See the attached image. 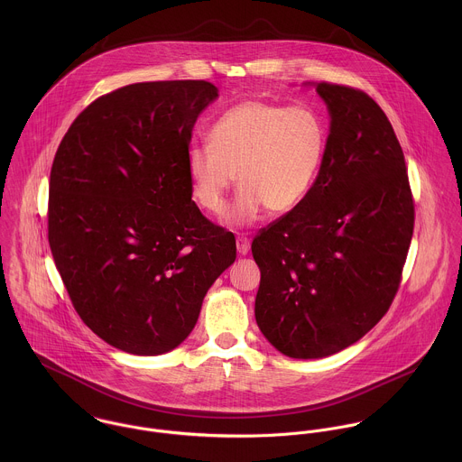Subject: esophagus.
Segmentation results:
<instances>
[{
    "mask_svg": "<svg viewBox=\"0 0 462 462\" xmlns=\"http://www.w3.org/2000/svg\"><path fill=\"white\" fill-rule=\"evenodd\" d=\"M249 247H251V244H249V240H247L245 236H236V251H238L242 256L249 253Z\"/></svg>",
    "mask_w": 462,
    "mask_h": 462,
    "instance_id": "1",
    "label": "esophagus"
}]
</instances>
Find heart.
Instances as JSON below:
<instances>
[{"label":"heart","instance_id":"obj_1","mask_svg":"<svg viewBox=\"0 0 462 462\" xmlns=\"http://www.w3.org/2000/svg\"><path fill=\"white\" fill-rule=\"evenodd\" d=\"M328 149L324 117L308 105L249 99L226 110L209 130V143L187 151L192 196L208 213L220 215L236 181L242 187L229 220L244 226L264 206L286 213L311 190Z\"/></svg>","mask_w":462,"mask_h":462}]
</instances>
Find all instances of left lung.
<instances>
[{
  "instance_id": "1",
  "label": "left lung",
  "mask_w": 462,
  "mask_h": 462,
  "mask_svg": "<svg viewBox=\"0 0 462 462\" xmlns=\"http://www.w3.org/2000/svg\"><path fill=\"white\" fill-rule=\"evenodd\" d=\"M330 133L304 200L260 229L256 322L284 356L319 359L356 343L390 310L414 229L400 142L363 90L320 81Z\"/></svg>"
}]
</instances>
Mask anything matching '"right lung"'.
<instances>
[{
	"instance_id": "add662e5",
	"label": "right lung",
	"mask_w": 462,
	"mask_h": 462,
	"mask_svg": "<svg viewBox=\"0 0 462 462\" xmlns=\"http://www.w3.org/2000/svg\"><path fill=\"white\" fill-rule=\"evenodd\" d=\"M218 96L204 79L143 81L92 101L50 176L48 240L69 299L101 339L136 356L176 348L235 262V235L192 200L187 151Z\"/></svg>"
}]
</instances>
